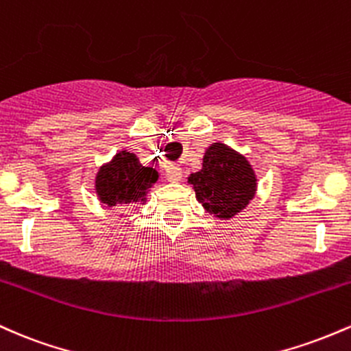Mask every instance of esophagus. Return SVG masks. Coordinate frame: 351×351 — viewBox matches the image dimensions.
Returning a JSON list of instances; mask_svg holds the SVG:
<instances>
[{
  "instance_id": "esophagus-1",
  "label": "esophagus",
  "mask_w": 351,
  "mask_h": 351,
  "mask_svg": "<svg viewBox=\"0 0 351 351\" xmlns=\"http://www.w3.org/2000/svg\"><path fill=\"white\" fill-rule=\"evenodd\" d=\"M165 179L167 182H179L182 179V167L179 164H169L167 169H165Z\"/></svg>"
}]
</instances>
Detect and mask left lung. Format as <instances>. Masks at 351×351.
<instances>
[{"instance_id": "8db88e82", "label": "left lung", "mask_w": 351, "mask_h": 351, "mask_svg": "<svg viewBox=\"0 0 351 351\" xmlns=\"http://www.w3.org/2000/svg\"><path fill=\"white\" fill-rule=\"evenodd\" d=\"M187 182L204 210L219 220L235 217L257 194V174L249 159L220 141L206 149L202 169Z\"/></svg>"}]
</instances>
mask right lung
<instances>
[{"instance_id":"add662e5","label":"right lung","mask_w":351,"mask_h":351,"mask_svg":"<svg viewBox=\"0 0 351 351\" xmlns=\"http://www.w3.org/2000/svg\"><path fill=\"white\" fill-rule=\"evenodd\" d=\"M157 179L159 172L154 167H145L134 152L123 149L101 165L94 177V191L99 202L108 207L145 204Z\"/></svg>"}]
</instances>
